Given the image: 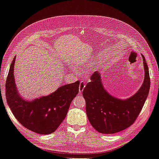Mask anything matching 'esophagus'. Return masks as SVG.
Masks as SVG:
<instances>
[{"label": "esophagus", "mask_w": 159, "mask_h": 159, "mask_svg": "<svg viewBox=\"0 0 159 159\" xmlns=\"http://www.w3.org/2000/svg\"><path fill=\"white\" fill-rule=\"evenodd\" d=\"M85 86V84L84 82V81H81V82H80V86H79V92H80V93H81V92L83 91Z\"/></svg>", "instance_id": "34e87169"}]
</instances>
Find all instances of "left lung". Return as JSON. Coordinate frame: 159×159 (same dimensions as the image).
<instances>
[{"mask_svg":"<svg viewBox=\"0 0 159 159\" xmlns=\"http://www.w3.org/2000/svg\"><path fill=\"white\" fill-rule=\"evenodd\" d=\"M144 70L143 83L127 99H119L104 88L99 71L94 72L83 90L85 111L90 124L102 134H114L130 126L138 117L148 97L151 85L148 67L142 54Z\"/></svg>","mask_w":159,"mask_h":159,"instance_id":"1","label":"left lung"}]
</instances>
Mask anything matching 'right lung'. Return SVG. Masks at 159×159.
<instances>
[{
    "instance_id": "1",
    "label": "right lung",
    "mask_w": 159,
    "mask_h": 159,
    "mask_svg": "<svg viewBox=\"0 0 159 159\" xmlns=\"http://www.w3.org/2000/svg\"><path fill=\"white\" fill-rule=\"evenodd\" d=\"M14 57L6 81V98L15 117L27 129L40 134H51L65 119L74 98L79 92L80 81L64 85L46 96L27 100L21 96L15 84Z\"/></svg>"
}]
</instances>
